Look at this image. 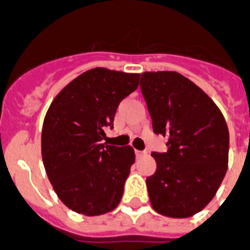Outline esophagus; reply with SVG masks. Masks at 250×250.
Returning <instances> with one entry per match:
<instances>
[{
    "mask_svg": "<svg viewBox=\"0 0 250 250\" xmlns=\"http://www.w3.org/2000/svg\"><path fill=\"white\" fill-rule=\"evenodd\" d=\"M135 153H137L138 157H143L144 154H147V152L146 150H135Z\"/></svg>",
    "mask_w": 250,
    "mask_h": 250,
    "instance_id": "obj_1",
    "label": "esophagus"
}]
</instances>
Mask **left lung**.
I'll return each instance as SVG.
<instances>
[{"label": "left lung", "instance_id": "obj_1", "mask_svg": "<svg viewBox=\"0 0 250 250\" xmlns=\"http://www.w3.org/2000/svg\"><path fill=\"white\" fill-rule=\"evenodd\" d=\"M140 88L153 131L168 139L166 153H152L157 170L147 177L150 204L167 217H190L212 201L226 175L228 124L211 97L176 71L143 73Z\"/></svg>", "mask_w": 250, "mask_h": 250}]
</instances>
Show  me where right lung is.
Returning a JSON list of instances; mask_svg holds the SVG:
<instances>
[{
	"label": "right lung",
	"instance_id": "right-lung-1",
	"mask_svg": "<svg viewBox=\"0 0 250 250\" xmlns=\"http://www.w3.org/2000/svg\"><path fill=\"white\" fill-rule=\"evenodd\" d=\"M140 74L94 67L55 97L43 121L42 158L66 207L100 216L119 206L135 162L133 147L104 143L119 103L139 85Z\"/></svg>",
	"mask_w": 250,
	"mask_h": 250
}]
</instances>
